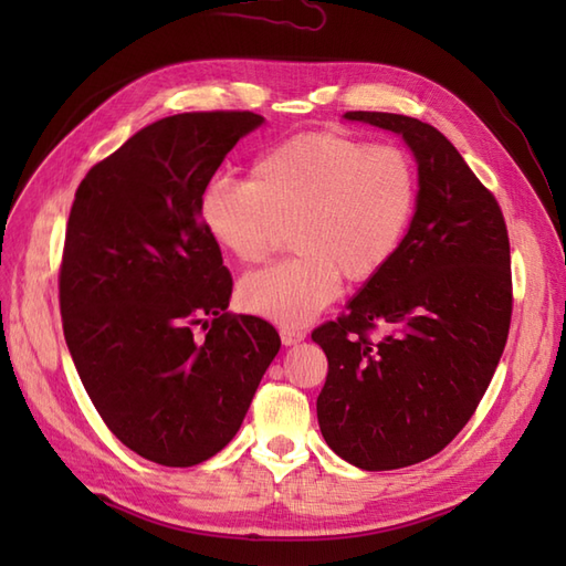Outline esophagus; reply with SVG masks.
Wrapping results in <instances>:
<instances>
[{"label":"esophagus","mask_w":566,"mask_h":566,"mask_svg":"<svg viewBox=\"0 0 566 566\" xmlns=\"http://www.w3.org/2000/svg\"><path fill=\"white\" fill-rule=\"evenodd\" d=\"M280 338H282L284 345H296V343H302L306 338V333L298 331V328H282Z\"/></svg>","instance_id":"obj_1"}]
</instances>
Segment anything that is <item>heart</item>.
<instances>
[{"mask_svg":"<svg viewBox=\"0 0 566 566\" xmlns=\"http://www.w3.org/2000/svg\"><path fill=\"white\" fill-rule=\"evenodd\" d=\"M418 207L416 165L403 148L316 130L258 155L250 182L216 177L201 189L199 219L228 255L258 264L290 228V262L248 274L238 302L294 328L340 294L343 276L375 280L399 255Z\"/></svg>","mask_w":566,"mask_h":566,"instance_id":"obj_1","label":"heart"}]
</instances>
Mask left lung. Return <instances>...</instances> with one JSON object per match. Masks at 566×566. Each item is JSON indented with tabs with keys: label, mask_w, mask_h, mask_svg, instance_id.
<instances>
[{
	"label": "left lung",
	"mask_w": 566,
	"mask_h": 566,
	"mask_svg": "<svg viewBox=\"0 0 566 566\" xmlns=\"http://www.w3.org/2000/svg\"><path fill=\"white\" fill-rule=\"evenodd\" d=\"M345 118L403 136L418 163L399 255L311 333L328 357L323 438L345 462L387 472L438 454L474 416L509 340L511 243L496 197L438 128L384 112Z\"/></svg>",
	"instance_id": "8db88e82"
}]
</instances>
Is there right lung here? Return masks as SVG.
Here are the masks:
<instances>
[{
    "instance_id": "add662e5",
    "label": "right lung",
    "mask_w": 566,
    "mask_h": 566,
    "mask_svg": "<svg viewBox=\"0 0 566 566\" xmlns=\"http://www.w3.org/2000/svg\"><path fill=\"white\" fill-rule=\"evenodd\" d=\"M264 118L189 112L146 126L84 175L60 314L97 413L128 450L195 467L233 440L280 333L228 308L233 276L199 219L201 189Z\"/></svg>"
}]
</instances>
